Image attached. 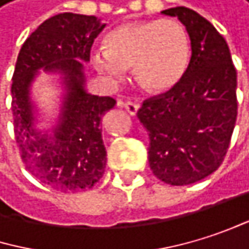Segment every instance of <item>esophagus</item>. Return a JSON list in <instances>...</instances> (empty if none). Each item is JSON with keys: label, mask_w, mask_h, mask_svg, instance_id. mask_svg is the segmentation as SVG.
<instances>
[{"label": "esophagus", "mask_w": 249, "mask_h": 249, "mask_svg": "<svg viewBox=\"0 0 249 249\" xmlns=\"http://www.w3.org/2000/svg\"><path fill=\"white\" fill-rule=\"evenodd\" d=\"M121 105H122L124 107H125L127 112H128L130 115H133V116L137 115V110H139V107H140L136 102H125V103H121Z\"/></svg>", "instance_id": "34e87169"}]
</instances>
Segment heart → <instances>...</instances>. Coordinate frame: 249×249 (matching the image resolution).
<instances>
[{"label": "heart", "mask_w": 249, "mask_h": 249, "mask_svg": "<svg viewBox=\"0 0 249 249\" xmlns=\"http://www.w3.org/2000/svg\"><path fill=\"white\" fill-rule=\"evenodd\" d=\"M190 61L185 27L171 18L122 24L107 36V48L91 49L90 62L110 86H118L134 65L137 78L149 89L165 91L184 75Z\"/></svg>", "instance_id": "1"}]
</instances>
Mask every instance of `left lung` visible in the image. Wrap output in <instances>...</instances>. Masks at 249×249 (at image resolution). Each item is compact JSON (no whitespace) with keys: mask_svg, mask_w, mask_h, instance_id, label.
I'll use <instances>...</instances> for the list:
<instances>
[{"mask_svg":"<svg viewBox=\"0 0 249 249\" xmlns=\"http://www.w3.org/2000/svg\"><path fill=\"white\" fill-rule=\"evenodd\" d=\"M178 17L191 40L190 64L168 91L143 102L137 116L149 133V165L156 178L188 185L223 162L238 115L236 70L229 46L194 10L165 11Z\"/></svg>","mask_w":249,"mask_h":249,"instance_id":"1","label":"left lung"}]
</instances>
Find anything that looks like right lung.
Returning <instances> with one entry per match:
<instances>
[{
	"label": "right lung",
	"mask_w": 249,
	"mask_h": 249,
	"mask_svg": "<svg viewBox=\"0 0 249 249\" xmlns=\"http://www.w3.org/2000/svg\"><path fill=\"white\" fill-rule=\"evenodd\" d=\"M103 27L97 17L74 13L45 20L23 43L13 74V127L21 162L42 184L62 193L90 190L106 166L99 125L115 100L86 93L83 64L78 61L90 59L93 42ZM42 66L61 69L69 90L61 124L52 142L33 128L28 100L30 81Z\"/></svg>",
	"instance_id": "1"
}]
</instances>
